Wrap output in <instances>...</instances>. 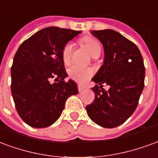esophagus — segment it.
<instances>
[{
  "label": "esophagus",
  "mask_w": 158,
  "mask_h": 158,
  "mask_svg": "<svg viewBox=\"0 0 158 158\" xmlns=\"http://www.w3.org/2000/svg\"><path fill=\"white\" fill-rule=\"evenodd\" d=\"M84 89H85V87L81 86V85H78V91H79V92H81V91H83Z\"/></svg>",
  "instance_id": "34e87169"
}]
</instances>
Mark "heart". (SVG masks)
Returning <instances> with one entry per match:
<instances>
[{
	"label": "heart",
	"mask_w": 158,
	"mask_h": 158,
	"mask_svg": "<svg viewBox=\"0 0 158 158\" xmlns=\"http://www.w3.org/2000/svg\"><path fill=\"white\" fill-rule=\"evenodd\" d=\"M84 45L87 48L88 52L93 57H95L97 55H100L101 54V44L99 41L94 38H85L82 40ZM73 51V44L71 43H68L64 47L62 50V60L67 65L70 63L71 60V55ZM68 75L72 80L76 81L77 82L82 83L87 81L93 76V68L91 67H83L78 65H72L68 68Z\"/></svg>",
	"instance_id": "1"
}]
</instances>
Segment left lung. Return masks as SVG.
<instances>
[{"mask_svg":"<svg viewBox=\"0 0 158 158\" xmlns=\"http://www.w3.org/2000/svg\"><path fill=\"white\" fill-rule=\"evenodd\" d=\"M102 43L103 64L92 78L96 85L93 103L86 107L87 115L97 125L114 128L135 112L144 88L145 66L134 43L112 29L91 31ZM110 86L108 91L102 84Z\"/></svg>","mask_w":158,"mask_h":158,"instance_id":"left-lung-1","label":"left lung"}]
</instances>
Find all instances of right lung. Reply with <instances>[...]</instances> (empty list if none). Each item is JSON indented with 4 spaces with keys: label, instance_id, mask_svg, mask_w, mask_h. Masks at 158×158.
<instances>
[{
    "label": "right lung",
    "instance_id": "1",
    "mask_svg": "<svg viewBox=\"0 0 158 158\" xmlns=\"http://www.w3.org/2000/svg\"><path fill=\"white\" fill-rule=\"evenodd\" d=\"M81 33L45 27L25 40L15 54L11 69V94L18 114L31 127L53 125L60 118L68 98L78 93L74 81H64L67 73L62 50Z\"/></svg>",
    "mask_w": 158,
    "mask_h": 158
}]
</instances>
